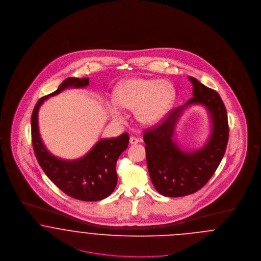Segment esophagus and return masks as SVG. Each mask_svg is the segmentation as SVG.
Listing matches in <instances>:
<instances>
[{"mask_svg": "<svg viewBox=\"0 0 261 261\" xmlns=\"http://www.w3.org/2000/svg\"><path fill=\"white\" fill-rule=\"evenodd\" d=\"M138 142H139V139H138L137 137H135V136H130V138H129V143H130V144L135 145V144H137Z\"/></svg>", "mask_w": 261, "mask_h": 261, "instance_id": "34e87169", "label": "esophagus"}]
</instances>
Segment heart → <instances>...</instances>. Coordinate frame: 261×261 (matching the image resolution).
<instances>
[{
  "mask_svg": "<svg viewBox=\"0 0 261 261\" xmlns=\"http://www.w3.org/2000/svg\"><path fill=\"white\" fill-rule=\"evenodd\" d=\"M175 100V89L167 80L136 78L121 83L115 91V101L109 102V113L116 121L125 119L122 108L135 111L142 125H152L170 111Z\"/></svg>",
  "mask_w": 261,
  "mask_h": 261,
  "instance_id": "b5f03b06",
  "label": "heart"
}]
</instances>
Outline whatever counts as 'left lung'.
<instances>
[{"mask_svg": "<svg viewBox=\"0 0 261 261\" xmlns=\"http://www.w3.org/2000/svg\"><path fill=\"white\" fill-rule=\"evenodd\" d=\"M189 80L192 98L170 110L163 123L148 128L143 136L150 178L155 189L166 197H183L200 190L215 173L226 150L229 126L224 103L216 91L193 77ZM193 103L206 107L212 120V133L203 148L183 151L172 137L182 110Z\"/></svg>", "mask_w": 261, "mask_h": 261, "instance_id": "left-lung-1", "label": "left lung"}]
</instances>
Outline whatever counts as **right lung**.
I'll return each mask as SVG.
<instances>
[{"instance_id": "add662e5", "label": "right lung", "mask_w": 261, "mask_h": 261, "mask_svg": "<svg viewBox=\"0 0 261 261\" xmlns=\"http://www.w3.org/2000/svg\"><path fill=\"white\" fill-rule=\"evenodd\" d=\"M89 78H67L57 91L43 96L35 105L31 118V135L35 156L47 177L70 197L87 202L100 201L112 192L117 185L116 164L127 148L129 136L125 133L118 137L100 139L84 157L72 161L58 159L45 147L39 133L38 112L49 96L68 88H85Z\"/></svg>"}]
</instances>
